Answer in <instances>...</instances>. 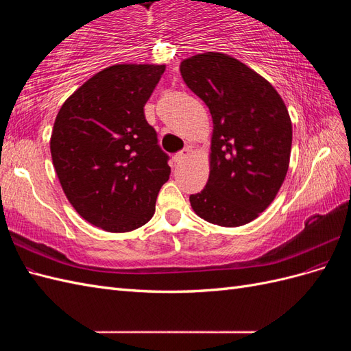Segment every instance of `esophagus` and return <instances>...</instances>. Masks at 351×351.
I'll list each match as a JSON object with an SVG mask.
<instances>
[{
	"instance_id": "1",
	"label": "esophagus",
	"mask_w": 351,
	"mask_h": 351,
	"mask_svg": "<svg viewBox=\"0 0 351 351\" xmlns=\"http://www.w3.org/2000/svg\"><path fill=\"white\" fill-rule=\"evenodd\" d=\"M190 155V149L189 147H184L183 151H180L178 154H176L174 155V162L176 164H182V162H184L186 161V158Z\"/></svg>"
}]
</instances>
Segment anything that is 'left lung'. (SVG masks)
Returning <instances> with one entry per match:
<instances>
[{"instance_id": "1", "label": "left lung", "mask_w": 351, "mask_h": 351, "mask_svg": "<svg viewBox=\"0 0 351 351\" xmlns=\"http://www.w3.org/2000/svg\"><path fill=\"white\" fill-rule=\"evenodd\" d=\"M180 71L214 123L208 183L190 205L210 224H247L271 205L289 169V111L269 82L226 54L190 57Z\"/></svg>"}]
</instances>
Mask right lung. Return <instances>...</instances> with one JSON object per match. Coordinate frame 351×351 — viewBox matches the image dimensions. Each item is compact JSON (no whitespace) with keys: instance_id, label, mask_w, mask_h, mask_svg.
Listing matches in <instances>:
<instances>
[{"instance_id":"1","label":"right lung","mask_w":351,"mask_h":351,"mask_svg":"<svg viewBox=\"0 0 351 351\" xmlns=\"http://www.w3.org/2000/svg\"><path fill=\"white\" fill-rule=\"evenodd\" d=\"M165 67L117 64L62 104L51 155L62 190L82 218L110 232L145 226L171 173L143 107Z\"/></svg>"}]
</instances>
